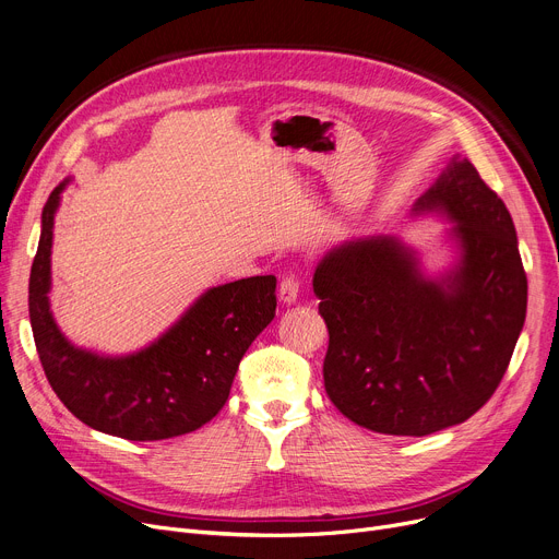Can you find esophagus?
Masks as SVG:
<instances>
[{
  "instance_id": "34e87169",
  "label": "esophagus",
  "mask_w": 559,
  "mask_h": 559,
  "mask_svg": "<svg viewBox=\"0 0 559 559\" xmlns=\"http://www.w3.org/2000/svg\"><path fill=\"white\" fill-rule=\"evenodd\" d=\"M278 297L285 306H292L297 304L299 299V278L295 274H287L283 281H281V287H278Z\"/></svg>"
}]
</instances>
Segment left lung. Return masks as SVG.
<instances>
[{
    "label": "left lung",
    "instance_id": "8db88e82",
    "mask_svg": "<svg viewBox=\"0 0 559 559\" xmlns=\"http://www.w3.org/2000/svg\"><path fill=\"white\" fill-rule=\"evenodd\" d=\"M413 215L451 222L447 270L426 274L417 249L371 235L331 249L312 287L329 326V399L362 428L424 437L466 421L496 392L527 281L510 211L466 158L449 160Z\"/></svg>",
    "mask_w": 559,
    "mask_h": 559
}]
</instances>
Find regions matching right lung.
<instances>
[{"instance_id": "add662e5", "label": "right lung", "mask_w": 559, "mask_h": 559, "mask_svg": "<svg viewBox=\"0 0 559 559\" xmlns=\"http://www.w3.org/2000/svg\"><path fill=\"white\" fill-rule=\"evenodd\" d=\"M70 179L43 209V230L28 278V319L56 396L99 432L131 442L179 437L224 407L251 342L276 314V276H251L205 289L152 344L127 356L74 346L49 308L53 217Z\"/></svg>"}]
</instances>
